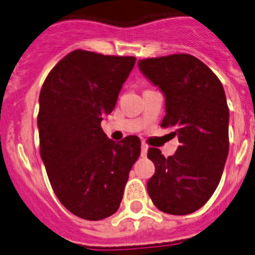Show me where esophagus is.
Here are the masks:
<instances>
[{
  "label": "esophagus",
  "instance_id": "esophagus-1",
  "mask_svg": "<svg viewBox=\"0 0 255 255\" xmlns=\"http://www.w3.org/2000/svg\"><path fill=\"white\" fill-rule=\"evenodd\" d=\"M146 154H148V146H146L145 144H142V145H141V156L145 157Z\"/></svg>",
  "mask_w": 255,
  "mask_h": 255
}]
</instances>
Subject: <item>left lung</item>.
<instances>
[{
  "mask_svg": "<svg viewBox=\"0 0 255 255\" xmlns=\"http://www.w3.org/2000/svg\"><path fill=\"white\" fill-rule=\"evenodd\" d=\"M144 77L165 97L162 127L173 128V156L149 148L156 173L146 183L154 206L170 215L199 210L215 192L229 150V109L220 80L191 55L138 60Z\"/></svg>",
  "mask_w": 255,
  "mask_h": 255,
  "instance_id": "1",
  "label": "left lung"
}]
</instances>
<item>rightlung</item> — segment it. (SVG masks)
Returning a JSON list of instances; mask_svg holds the SVG:
<instances>
[{
    "label": "right lung",
    "instance_id": "right-lung-1",
    "mask_svg": "<svg viewBox=\"0 0 255 255\" xmlns=\"http://www.w3.org/2000/svg\"><path fill=\"white\" fill-rule=\"evenodd\" d=\"M134 57L76 49L56 64L39 95L40 157L56 196L85 220H102L121 206L140 156L137 136L114 141L102 131Z\"/></svg>",
    "mask_w": 255,
    "mask_h": 255
}]
</instances>
